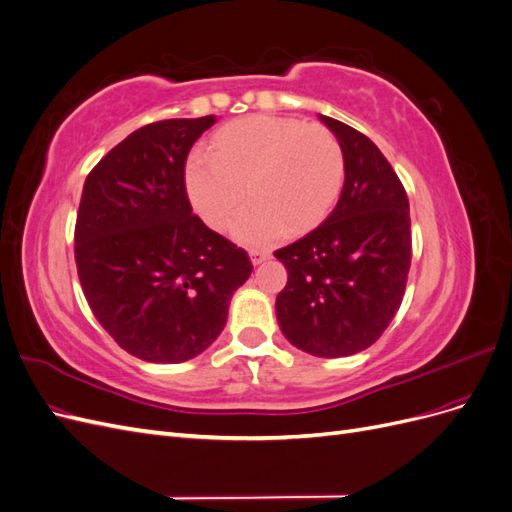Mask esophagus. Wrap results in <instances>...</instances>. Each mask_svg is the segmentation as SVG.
<instances>
[{
    "instance_id": "34e87169",
    "label": "esophagus",
    "mask_w": 512,
    "mask_h": 512,
    "mask_svg": "<svg viewBox=\"0 0 512 512\" xmlns=\"http://www.w3.org/2000/svg\"><path fill=\"white\" fill-rule=\"evenodd\" d=\"M271 254L267 250H250V258H252V265H260V262H265Z\"/></svg>"
}]
</instances>
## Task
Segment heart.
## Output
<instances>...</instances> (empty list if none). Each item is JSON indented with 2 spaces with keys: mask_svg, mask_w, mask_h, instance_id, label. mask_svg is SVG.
<instances>
[{
  "mask_svg": "<svg viewBox=\"0 0 512 512\" xmlns=\"http://www.w3.org/2000/svg\"><path fill=\"white\" fill-rule=\"evenodd\" d=\"M344 179V149L327 126L275 115L230 123L213 151L194 153L185 173L192 203L213 230L232 222L247 188L254 203L235 224V237L247 245L318 226L342 194Z\"/></svg>",
  "mask_w": 512,
  "mask_h": 512,
  "instance_id": "1",
  "label": "heart"
}]
</instances>
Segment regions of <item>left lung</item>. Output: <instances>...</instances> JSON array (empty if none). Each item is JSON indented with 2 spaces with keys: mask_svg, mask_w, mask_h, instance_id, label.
Returning <instances> with one entry per match:
<instances>
[{
  "mask_svg": "<svg viewBox=\"0 0 512 512\" xmlns=\"http://www.w3.org/2000/svg\"><path fill=\"white\" fill-rule=\"evenodd\" d=\"M320 119L342 143L344 190L327 220L275 252L288 271L275 312L292 346L337 359L378 342L395 318L412 230L408 194L382 151L346 123Z\"/></svg>",
  "mask_w": 512,
  "mask_h": 512,
  "instance_id": "obj_1",
  "label": "left lung"
}]
</instances>
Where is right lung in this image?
Segmentation results:
<instances>
[{"label": "right lung", "mask_w": 512, "mask_h": 512, "mask_svg": "<svg viewBox=\"0 0 512 512\" xmlns=\"http://www.w3.org/2000/svg\"><path fill=\"white\" fill-rule=\"evenodd\" d=\"M213 123L207 115L138 128L83 185L74 226L83 294L102 329L149 363L207 350L252 273L243 247L207 228L185 192V160Z\"/></svg>", "instance_id": "obj_1"}]
</instances>
